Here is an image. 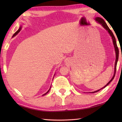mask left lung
<instances>
[{
  "label": "left lung",
  "mask_w": 122,
  "mask_h": 122,
  "mask_svg": "<svg viewBox=\"0 0 122 122\" xmlns=\"http://www.w3.org/2000/svg\"><path fill=\"white\" fill-rule=\"evenodd\" d=\"M95 20L96 21L98 22V23L102 25V26L104 27L105 29L107 30H108V32L109 34H110V36H111V38H112V41H113V46H114V48H115V52H116V61H115V71H114V75H113L112 78H111V80L110 81H109L108 83H107L106 86H105L104 87H103L102 88H101V89H99L98 90H96L95 92H92V93H94V92H97L98 91H100V90L102 89L103 88H104L107 86L108 85V84L110 83V82L112 81V80L114 78V77L115 76V74H116V66H117V61H118V56H119V49L118 47H117V43H116V39H115V37L114 36V35H113V33L112 32V31L110 30V28H109V27L107 25L106 22L104 21V20H103L102 18H101L100 17H96L95 18Z\"/></svg>",
  "instance_id": "8db88e82"
}]
</instances>
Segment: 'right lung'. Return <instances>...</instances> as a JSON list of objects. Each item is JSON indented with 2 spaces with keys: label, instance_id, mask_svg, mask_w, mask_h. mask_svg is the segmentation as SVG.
I'll list each match as a JSON object with an SVG mask.
<instances>
[{
  "label": "right lung",
  "instance_id": "right-lung-1",
  "mask_svg": "<svg viewBox=\"0 0 122 122\" xmlns=\"http://www.w3.org/2000/svg\"><path fill=\"white\" fill-rule=\"evenodd\" d=\"M21 27H19V30H17V31H16L15 33H14V34H13V36H12V37H14V36H16V34H17L18 33H19L20 31V30H21ZM50 89H51V88H50ZM50 89H49L48 90V92H46V93H45V94H44V95H43V96H44V95H46V94H47V93H48V92H49V90H50Z\"/></svg>",
  "mask_w": 122,
  "mask_h": 122
}]
</instances>
